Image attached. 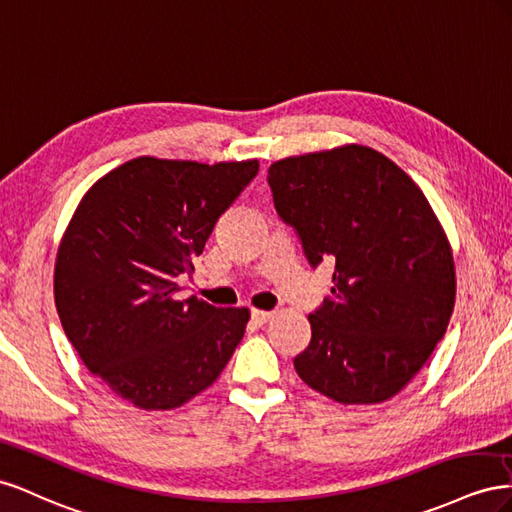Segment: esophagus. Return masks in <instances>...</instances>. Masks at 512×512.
<instances>
[{
    "label": "esophagus",
    "instance_id": "34e87169",
    "mask_svg": "<svg viewBox=\"0 0 512 512\" xmlns=\"http://www.w3.org/2000/svg\"><path fill=\"white\" fill-rule=\"evenodd\" d=\"M272 311H251V321H253V324H257V326H264L266 324V321H270L272 319Z\"/></svg>",
    "mask_w": 512,
    "mask_h": 512
}]
</instances>
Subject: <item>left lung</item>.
Instances as JSON below:
<instances>
[{
	"instance_id": "obj_1",
	"label": "left lung",
	"mask_w": 512,
	"mask_h": 512,
	"mask_svg": "<svg viewBox=\"0 0 512 512\" xmlns=\"http://www.w3.org/2000/svg\"><path fill=\"white\" fill-rule=\"evenodd\" d=\"M274 208L311 268L334 266L294 358L302 382L345 403H382L422 369L455 306L450 244L427 197L364 145L285 158L268 169Z\"/></svg>"
}]
</instances>
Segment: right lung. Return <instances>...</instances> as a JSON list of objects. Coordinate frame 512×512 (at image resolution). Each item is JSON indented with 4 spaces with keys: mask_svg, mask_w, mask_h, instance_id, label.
<instances>
[{
    "mask_svg": "<svg viewBox=\"0 0 512 512\" xmlns=\"http://www.w3.org/2000/svg\"><path fill=\"white\" fill-rule=\"evenodd\" d=\"M259 171L139 156L81 199L55 261V306L90 373L141 410H173L216 382L248 309L178 296L210 233Z\"/></svg>",
    "mask_w": 512,
    "mask_h": 512,
    "instance_id": "add662e5",
    "label": "right lung"
}]
</instances>
